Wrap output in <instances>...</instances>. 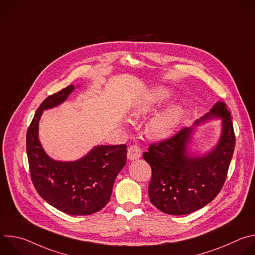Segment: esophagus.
<instances>
[{"label": "esophagus", "instance_id": "34e87169", "mask_svg": "<svg viewBox=\"0 0 255 255\" xmlns=\"http://www.w3.org/2000/svg\"><path fill=\"white\" fill-rule=\"evenodd\" d=\"M141 153H142V150L139 147V145L138 144H132V145H130L129 148H128L127 156H128V159L135 160V159H138L141 156Z\"/></svg>", "mask_w": 255, "mask_h": 255}]
</instances>
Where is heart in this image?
I'll use <instances>...</instances> for the list:
<instances>
[{
	"label": "heart",
	"instance_id": "obj_1",
	"mask_svg": "<svg viewBox=\"0 0 255 255\" xmlns=\"http://www.w3.org/2000/svg\"><path fill=\"white\" fill-rule=\"evenodd\" d=\"M166 97H167V93L161 91V92L157 93L155 96H153L152 99L148 101V103H152L156 100L160 101V100L165 99ZM147 108H148L147 104H142L137 108L136 113L139 114V113L146 111ZM179 119H180L179 109L171 108V109H169V110L163 112L162 114L158 115L157 117H155L154 119L151 120V122L147 125V133L152 138L165 137V136L171 134V132L177 125Z\"/></svg>",
	"mask_w": 255,
	"mask_h": 255
}]
</instances>
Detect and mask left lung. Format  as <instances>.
I'll list each match as a JSON object with an SVG mask.
<instances>
[{
  "instance_id": "1",
  "label": "left lung",
  "mask_w": 255,
  "mask_h": 255,
  "mask_svg": "<svg viewBox=\"0 0 255 255\" xmlns=\"http://www.w3.org/2000/svg\"><path fill=\"white\" fill-rule=\"evenodd\" d=\"M222 118V135L207 155L189 157L187 143L193 128L184 127L174 135L151 143L143 153L152 170L149 200L169 215H186L202 209L222 190L235 148V133L227 106L218 102L201 121Z\"/></svg>"
}]
</instances>
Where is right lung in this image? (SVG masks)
<instances>
[{"label":"right lung","mask_w":255,"mask_h":255,"mask_svg":"<svg viewBox=\"0 0 255 255\" xmlns=\"http://www.w3.org/2000/svg\"><path fill=\"white\" fill-rule=\"evenodd\" d=\"M75 90L70 85L48 96L38 107L26 135L32 183L48 204L69 215H90L102 210L111 198L116 176L126 164L127 145H101L78 161L51 159L38 139L43 110L55 107Z\"/></svg>","instance_id":"add662e5"}]
</instances>
